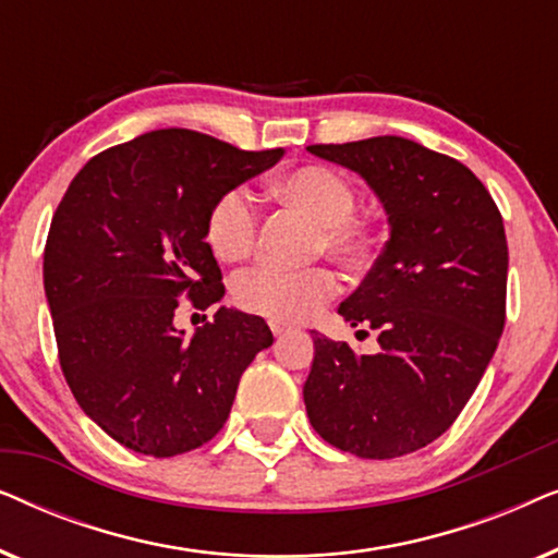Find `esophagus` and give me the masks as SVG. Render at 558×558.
<instances>
[{
  "instance_id": "1",
  "label": "esophagus",
  "mask_w": 558,
  "mask_h": 558,
  "mask_svg": "<svg viewBox=\"0 0 558 558\" xmlns=\"http://www.w3.org/2000/svg\"><path fill=\"white\" fill-rule=\"evenodd\" d=\"M269 327H271V332L277 335V338H281V335H287V332H289V325H284V323H277V319H269Z\"/></svg>"
}]
</instances>
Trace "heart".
I'll list each match as a JSON object with an SVG mask.
<instances>
[{"mask_svg": "<svg viewBox=\"0 0 558 558\" xmlns=\"http://www.w3.org/2000/svg\"><path fill=\"white\" fill-rule=\"evenodd\" d=\"M274 195L315 220L312 254H330L342 264H361L371 251V228L355 216V187L327 165H304L274 180ZM258 231V210L243 187H228L213 201L205 220V241L220 262L235 264L251 254ZM338 292V277L325 266L279 271L269 266L243 271L233 284L241 310L277 319L304 323Z\"/></svg>", "mask_w": 558, "mask_h": 558, "instance_id": "1", "label": "heart"}]
</instances>
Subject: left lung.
I'll return each instance as SVG.
<instances>
[{"instance_id":"left-lung-1","label":"left lung","mask_w":558,"mask_h":558,"mask_svg":"<svg viewBox=\"0 0 558 558\" xmlns=\"http://www.w3.org/2000/svg\"><path fill=\"white\" fill-rule=\"evenodd\" d=\"M307 149L368 182L384 203L391 239L338 307L345 323L376 330L380 350L355 355L348 342L315 335L304 407L332 447L363 460H393L454 424L498 348L506 228L468 167L403 136Z\"/></svg>"}]
</instances>
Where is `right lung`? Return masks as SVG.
<instances>
[{"mask_svg": "<svg viewBox=\"0 0 558 558\" xmlns=\"http://www.w3.org/2000/svg\"><path fill=\"white\" fill-rule=\"evenodd\" d=\"M281 155L157 129L88 159L68 185L45 243V296L68 386L119 445L151 457L203 447L274 342L262 317L226 307L185 340L174 310L182 296L208 310L226 294L208 210Z\"/></svg>", "mask_w": 558, "mask_h": 558, "instance_id": "right-lung-1", "label": "right lung"}]
</instances>
